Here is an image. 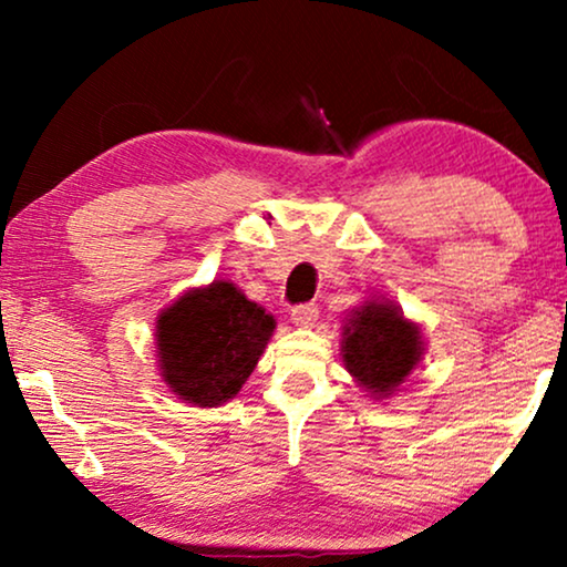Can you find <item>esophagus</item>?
<instances>
[{"instance_id":"34e87169","label":"esophagus","mask_w":567,"mask_h":567,"mask_svg":"<svg viewBox=\"0 0 567 567\" xmlns=\"http://www.w3.org/2000/svg\"><path fill=\"white\" fill-rule=\"evenodd\" d=\"M317 315H320V309L317 305H297L291 309V320L299 324V328H312Z\"/></svg>"}]
</instances>
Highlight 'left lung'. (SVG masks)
Masks as SVG:
<instances>
[{
  "mask_svg": "<svg viewBox=\"0 0 567 567\" xmlns=\"http://www.w3.org/2000/svg\"><path fill=\"white\" fill-rule=\"evenodd\" d=\"M343 363L374 400L390 398L423 355V336L392 301L371 299L355 307L343 324Z\"/></svg>",
  "mask_w": 567,
  "mask_h": 567,
  "instance_id": "8db88e82",
  "label": "left lung"
}]
</instances>
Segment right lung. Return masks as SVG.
<instances>
[{
    "instance_id": "add662e5",
    "label": "right lung",
    "mask_w": 567,
    "mask_h": 567,
    "mask_svg": "<svg viewBox=\"0 0 567 567\" xmlns=\"http://www.w3.org/2000/svg\"><path fill=\"white\" fill-rule=\"evenodd\" d=\"M274 330V315L235 284L190 289L157 317L162 379L190 405H224L243 390Z\"/></svg>"
}]
</instances>
